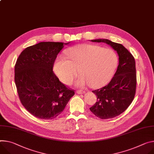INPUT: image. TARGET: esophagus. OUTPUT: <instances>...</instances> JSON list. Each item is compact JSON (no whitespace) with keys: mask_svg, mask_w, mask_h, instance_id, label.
I'll list each match as a JSON object with an SVG mask.
<instances>
[{"mask_svg":"<svg viewBox=\"0 0 154 154\" xmlns=\"http://www.w3.org/2000/svg\"><path fill=\"white\" fill-rule=\"evenodd\" d=\"M76 92L77 94H84L85 93V91H82V90H77Z\"/></svg>","mask_w":154,"mask_h":154,"instance_id":"1","label":"esophagus"}]
</instances>
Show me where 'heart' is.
<instances>
[{"label":"heart","instance_id":"b5f03b06","mask_svg":"<svg viewBox=\"0 0 154 154\" xmlns=\"http://www.w3.org/2000/svg\"><path fill=\"white\" fill-rule=\"evenodd\" d=\"M66 53L69 60L60 57L55 61L54 72L63 83L69 84L79 70L82 76L75 82L79 87L104 86L112 77L117 65V57L113 50L95 45H79L68 49Z\"/></svg>","mask_w":154,"mask_h":154}]
</instances>
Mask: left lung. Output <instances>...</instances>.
<instances>
[{"label": "left lung", "instance_id": "8db88e82", "mask_svg": "<svg viewBox=\"0 0 154 154\" xmlns=\"http://www.w3.org/2000/svg\"><path fill=\"white\" fill-rule=\"evenodd\" d=\"M91 41L109 45L119 55V63L114 76L106 86L92 91L97 96V101L90 108L91 112L100 119L114 118L123 113L134 97L136 88L135 60L131 53L120 44L102 38Z\"/></svg>", "mask_w": 154, "mask_h": 154}]
</instances>
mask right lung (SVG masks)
Instances as JSON below:
<instances>
[{
	"label": "right lung",
	"instance_id": "add662e5",
	"mask_svg": "<svg viewBox=\"0 0 154 154\" xmlns=\"http://www.w3.org/2000/svg\"><path fill=\"white\" fill-rule=\"evenodd\" d=\"M69 43L40 42L25 48L17 59L15 82L20 100L29 113L38 119L57 117L75 94L53 71L58 54Z\"/></svg>",
	"mask_w": 154,
	"mask_h": 154
}]
</instances>
